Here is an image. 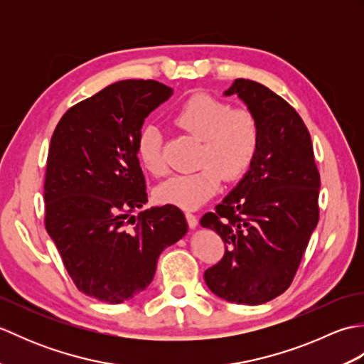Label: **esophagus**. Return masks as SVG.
Here are the masks:
<instances>
[{"label": "esophagus", "instance_id": "esophagus-1", "mask_svg": "<svg viewBox=\"0 0 364 364\" xmlns=\"http://www.w3.org/2000/svg\"><path fill=\"white\" fill-rule=\"evenodd\" d=\"M184 215H186V220H188V225L191 227V228H196L197 227V223H198V220H197V215L196 214H192V213H184Z\"/></svg>", "mask_w": 364, "mask_h": 364}]
</instances>
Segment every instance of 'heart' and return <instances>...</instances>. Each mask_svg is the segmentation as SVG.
I'll use <instances>...</instances> for the list:
<instances>
[{
	"instance_id": "b5f03b06",
	"label": "heart",
	"mask_w": 364,
	"mask_h": 364,
	"mask_svg": "<svg viewBox=\"0 0 364 364\" xmlns=\"http://www.w3.org/2000/svg\"><path fill=\"white\" fill-rule=\"evenodd\" d=\"M172 119L176 127L200 139L194 172L168 178L156 191L161 203L194 210L219 191L222 180H239L253 164L259 145V123L247 107H231L225 100L196 94L178 106ZM136 154L153 175H164L161 131L144 125L137 133Z\"/></svg>"
}]
</instances>
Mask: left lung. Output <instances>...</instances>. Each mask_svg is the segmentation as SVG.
<instances>
[{"instance_id":"left-lung-1","label":"left lung","mask_w":364,"mask_h":364,"mask_svg":"<svg viewBox=\"0 0 364 364\" xmlns=\"http://www.w3.org/2000/svg\"><path fill=\"white\" fill-rule=\"evenodd\" d=\"M233 94L257 115L259 145L241 183L200 219L225 244L205 282L233 304L261 305L288 289L297 274L319 220L321 175L310 131L286 100L244 78L225 92Z\"/></svg>"}]
</instances>
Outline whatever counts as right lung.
Wrapping results in <instances>:
<instances>
[{"mask_svg":"<svg viewBox=\"0 0 364 364\" xmlns=\"http://www.w3.org/2000/svg\"><path fill=\"white\" fill-rule=\"evenodd\" d=\"M172 92L153 80L114 82L72 106L51 136L45 228L78 291L106 304L141 294L161 252L188 231L173 205L131 215L146 202L137 133Z\"/></svg>","mask_w":364,"mask_h":364,"instance_id":"obj_1","label":"right lung"}]
</instances>
